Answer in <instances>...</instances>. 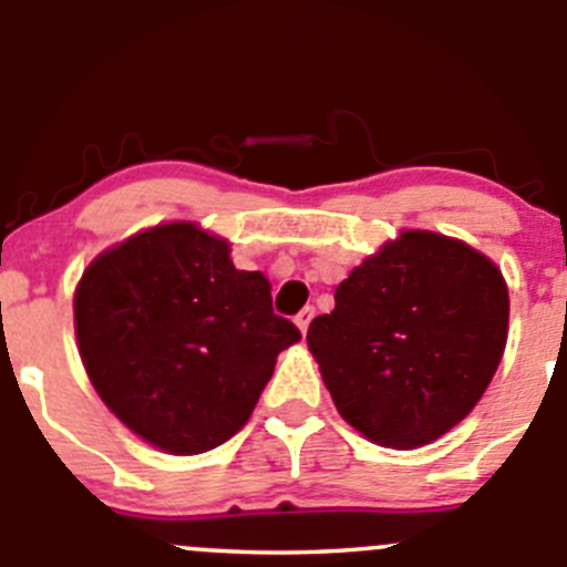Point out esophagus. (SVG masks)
Wrapping results in <instances>:
<instances>
[{
  "instance_id": "esophagus-1",
  "label": "esophagus",
  "mask_w": 567,
  "mask_h": 567,
  "mask_svg": "<svg viewBox=\"0 0 567 567\" xmlns=\"http://www.w3.org/2000/svg\"><path fill=\"white\" fill-rule=\"evenodd\" d=\"M312 316H316V307H310V305H307L305 310H301L299 316H296V327H299L301 332H307V327H310Z\"/></svg>"
}]
</instances>
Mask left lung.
<instances>
[{"instance_id":"8db88e82","label":"left lung","mask_w":567,"mask_h":567,"mask_svg":"<svg viewBox=\"0 0 567 567\" xmlns=\"http://www.w3.org/2000/svg\"><path fill=\"white\" fill-rule=\"evenodd\" d=\"M507 321V282L485 255L404 229L338 285L307 346L346 423L379 446L417 449L474 410Z\"/></svg>"}]
</instances>
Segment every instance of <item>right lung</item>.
<instances>
[{
  "mask_svg": "<svg viewBox=\"0 0 567 567\" xmlns=\"http://www.w3.org/2000/svg\"><path fill=\"white\" fill-rule=\"evenodd\" d=\"M87 379L115 417L168 454H202L249 421L277 354L301 332L260 271L190 221L99 255L74 293Z\"/></svg>",
  "mask_w": 567,
  "mask_h": 567,
  "instance_id": "1",
  "label": "right lung"
}]
</instances>
